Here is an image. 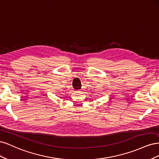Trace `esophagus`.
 Listing matches in <instances>:
<instances>
[{
    "label": "esophagus",
    "instance_id": "obj_1",
    "mask_svg": "<svg viewBox=\"0 0 159 159\" xmlns=\"http://www.w3.org/2000/svg\"><path fill=\"white\" fill-rule=\"evenodd\" d=\"M80 92H81V91H80Z\"/></svg>",
    "mask_w": 159,
    "mask_h": 159
}]
</instances>
